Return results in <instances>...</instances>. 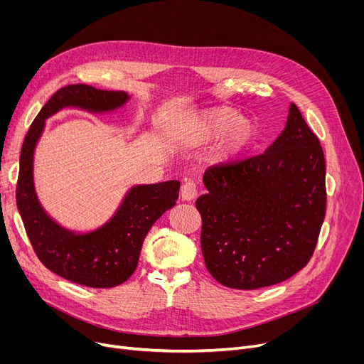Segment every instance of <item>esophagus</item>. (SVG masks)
<instances>
[{
  "label": "esophagus",
  "mask_w": 364,
  "mask_h": 364,
  "mask_svg": "<svg viewBox=\"0 0 364 364\" xmlns=\"http://www.w3.org/2000/svg\"><path fill=\"white\" fill-rule=\"evenodd\" d=\"M180 195L183 200H193L198 195L196 184L193 181H186L180 188Z\"/></svg>",
  "instance_id": "esophagus-1"
}]
</instances>
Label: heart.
<instances>
[{"instance_id": "heart-1", "label": "heart", "mask_w": 364, "mask_h": 364, "mask_svg": "<svg viewBox=\"0 0 364 364\" xmlns=\"http://www.w3.org/2000/svg\"><path fill=\"white\" fill-rule=\"evenodd\" d=\"M237 119L235 110L218 107L202 112L190 118L186 134L192 144L213 141L226 132L218 146V155L223 159H232L247 146L254 136V127L250 121Z\"/></svg>"}]
</instances>
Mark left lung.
Here are the masks:
<instances>
[{
  "label": "left lung",
  "instance_id": "8db88e82",
  "mask_svg": "<svg viewBox=\"0 0 364 364\" xmlns=\"http://www.w3.org/2000/svg\"><path fill=\"white\" fill-rule=\"evenodd\" d=\"M326 164L292 103L288 122L261 155L209 166L196 200L200 247L211 276L232 289L288 280L311 259L326 214Z\"/></svg>",
  "mask_w": 364,
  "mask_h": 364
}]
</instances>
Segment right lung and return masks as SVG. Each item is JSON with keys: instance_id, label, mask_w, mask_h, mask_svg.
Segmentation results:
<instances>
[{"instance_id": "add662e5", "label": "right lung", "mask_w": 364, "mask_h": 364, "mask_svg": "<svg viewBox=\"0 0 364 364\" xmlns=\"http://www.w3.org/2000/svg\"><path fill=\"white\" fill-rule=\"evenodd\" d=\"M122 91L95 90L73 84L57 90L31 124L21 151L16 202L33 252L47 269L88 288H113L136 272L143 240L151 225L178 199L176 180L134 187L119 211L100 230L76 236L54 224L36 200L32 181V156L44 121L65 106L105 112L125 103Z\"/></svg>"}]
</instances>
